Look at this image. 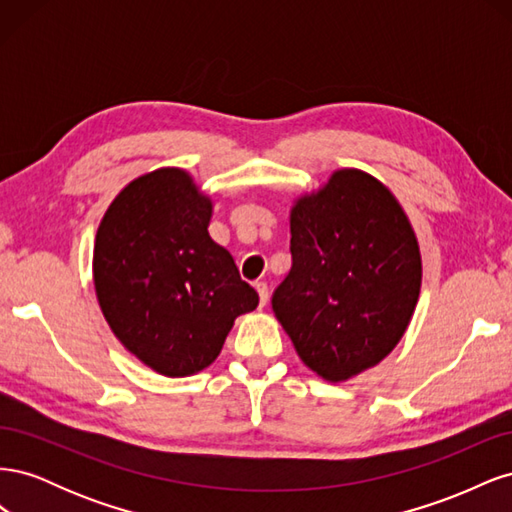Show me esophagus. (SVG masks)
Wrapping results in <instances>:
<instances>
[{
    "label": "esophagus",
    "instance_id": "obj_1",
    "mask_svg": "<svg viewBox=\"0 0 512 512\" xmlns=\"http://www.w3.org/2000/svg\"><path fill=\"white\" fill-rule=\"evenodd\" d=\"M254 288H256L258 297H260V305H267V301H269V286L265 282H256Z\"/></svg>",
    "mask_w": 512,
    "mask_h": 512
}]
</instances>
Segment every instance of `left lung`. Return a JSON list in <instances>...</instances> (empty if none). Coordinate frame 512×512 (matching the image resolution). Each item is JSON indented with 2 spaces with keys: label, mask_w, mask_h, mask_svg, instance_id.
Wrapping results in <instances>:
<instances>
[{
  "label": "left lung",
  "mask_w": 512,
  "mask_h": 512,
  "mask_svg": "<svg viewBox=\"0 0 512 512\" xmlns=\"http://www.w3.org/2000/svg\"><path fill=\"white\" fill-rule=\"evenodd\" d=\"M290 252L271 305L301 361L346 382L389 356L423 280L418 239L393 192L359 168L335 170L294 200Z\"/></svg>",
  "instance_id": "1"
}]
</instances>
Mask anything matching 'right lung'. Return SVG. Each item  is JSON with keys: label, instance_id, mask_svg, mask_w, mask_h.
Wrapping results in <instances>:
<instances>
[{"label": "right lung", "instance_id": "1", "mask_svg": "<svg viewBox=\"0 0 512 512\" xmlns=\"http://www.w3.org/2000/svg\"><path fill=\"white\" fill-rule=\"evenodd\" d=\"M213 203L183 168L130 181L96 232L94 286L108 327L168 378L209 367L258 292L209 237Z\"/></svg>", "mask_w": 512, "mask_h": 512}]
</instances>
